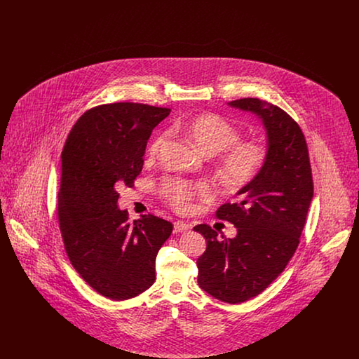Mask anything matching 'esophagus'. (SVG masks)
I'll return each instance as SVG.
<instances>
[{"label": "esophagus", "mask_w": 359, "mask_h": 359, "mask_svg": "<svg viewBox=\"0 0 359 359\" xmlns=\"http://www.w3.org/2000/svg\"><path fill=\"white\" fill-rule=\"evenodd\" d=\"M188 230H191V224H188V223L182 222V221L173 223L175 233H186Z\"/></svg>", "instance_id": "esophagus-1"}]
</instances>
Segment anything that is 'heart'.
Instances as JSON below:
<instances>
[{
  "label": "heart",
  "mask_w": 359,
  "mask_h": 359,
  "mask_svg": "<svg viewBox=\"0 0 359 359\" xmlns=\"http://www.w3.org/2000/svg\"><path fill=\"white\" fill-rule=\"evenodd\" d=\"M180 128L196 149L205 156L219 154L224 151L221 171L223 177L231 184H245L250 182L265 163V147L258 141L239 142L238 130L219 116H196L184 122ZM167 140V133L154 137L148 148V154L156 157L165 147ZM161 189L177 210H187L191 199L196 195L210 196L212 194V187L205 182L189 183L180 179H165L161 183Z\"/></svg>",
  "instance_id": "obj_1"
}]
</instances>
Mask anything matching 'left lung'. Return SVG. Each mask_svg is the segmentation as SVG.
<instances>
[{
    "instance_id": "1",
    "label": "left lung",
    "mask_w": 359,
    "mask_h": 359,
    "mask_svg": "<svg viewBox=\"0 0 359 359\" xmlns=\"http://www.w3.org/2000/svg\"><path fill=\"white\" fill-rule=\"evenodd\" d=\"M227 104L262 122L266 158L256 177L237 191L238 202L217 211L219 219L236 226L234 238L218 239L205 223L194 230L207 241L196 261L199 287L221 302L237 304L266 290L285 269L299 245L313 184L306 138L290 116L257 98Z\"/></svg>"
}]
</instances>
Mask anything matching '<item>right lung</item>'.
Masks as SVG:
<instances>
[{"label": "right lung", "mask_w": 359, "mask_h": 359, "mask_svg": "<svg viewBox=\"0 0 359 359\" xmlns=\"http://www.w3.org/2000/svg\"><path fill=\"white\" fill-rule=\"evenodd\" d=\"M170 109L120 102L94 107L76 121L62 152L57 214L75 271L110 300H128L156 278V256L171 222L154 215L128 221L117 192L142 171L147 142Z\"/></svg>", "instance_id": "1"}]
</instances>
